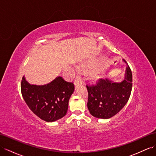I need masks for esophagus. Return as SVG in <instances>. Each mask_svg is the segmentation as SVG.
Segmentation results:
<instances>
[{
	"label": "esophagus",
	"mask_w": 156,
	"mask_h": 156,
	"mask_svg": "<svg viewBox=\"0 0 156 156\" xmlns=\"http://www.w3.org/2000/svg\"><path fill=\"white\" fill-rule=\"evenodd\" d=\"M74 83L75 85H79V84H82L83 83V79L81 78V77L80 76H76L75 79V81H74Z\"/></svg>",
	"instance_id": "esophagus-1"
}]
</instances>
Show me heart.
<instances>
[{
  "mask_svg": "<svg viewBox=\"0 0 156 156\" xmlns=\"http://www.w3.org/2000/svg\"><path fill=\"white\" fill-rule=\"evenodd\" d=\"M99 73H100L99 71H95L93 73H92V77H93L94 78H98L99 76Z\"/></svg>",
  "mask_w": 156,
  "mask_h": 156,
  "instance_id": "obj_1",
  "label": "heart"
}]
</instances>
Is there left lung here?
Segmentation results:
<instances>
[{
  "instance_id": "obj_1",
  "label": "left lung",
  "mask_w": 156,
  "mask_h": 156,
  "mask_svg": "<svg viewBox=\"0 0 156 156\" xmlns=\"http://www.w3.org/2000/svg\"><path fill=\"white\" fill-rule=\"evenodd\" d=\"M132 86V72L128 65L125 79L121 83L100 79L94 85L88 84L86 85L88 94L87 107L90 114L101 119L114 116L128 102Z\"/></svg>"
}]
</instances>
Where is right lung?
<instances>
[{
	"instance_id": "add662e5",
	"label": "right lung",
	"mask_w": 156,
	"mask_h": 156,
	"mask_svg": "<svg viewBox=\"0 0 156 156\" xmlns=\"http://www.w3.org/2000/svg\"><path fill=\"white\" fill-rule=\"evenodd\" d=\"M74 84L57 77L47 85H30L23 76L21 91L25 102L35 114L47 122L55 121L65 116Z\"/></svg>"
}]
</instances>
